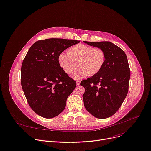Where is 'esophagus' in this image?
I'll return each mask as SVG.
<instances>
[{"mask_svg":"<svg viewBox=\"0 0 151 151\" xmlns=\"http://www.w3.org/2000/svg\"><path fill=\"white\" fill-rule=\"evenodd\" d=\"M80 83H81V81H80V80H77V81H76L77 86H79L80 85Z\"/></svg>","mask_w":151,"mask_h":151,"instance_id":"1","label":"esophagus"}]
</instances>
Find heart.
<instances>
[{"label": "heart", "instance_id": "obj_1", "mask_svg": "<svg viewBox=\"0 0 151 151\" xmlns=\"http://www.w3.org/2000/svg\"><path fill=\"white\" fill-rule=\"evenodd\" d=\"M67 53L59 54L58 63L68 75L73 73L78 63L79 67L72 75L75 79L96 75L101 71L106 61V55L102 49L83 44L70 47Z\"/></svg>", "mask_w": 151, "mask_h": 151}]
</instances>
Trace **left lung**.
I'll list each match as a JSON object with an SVG mask.
<instances>
[{"label": "left lung", "mask_w": 151, "mask_h": 151, "mask_svg": "<svg viewBox=\"0 0 151 151\" xmlns=\"http://www.w3.org/2000/svg\"><path fill=\"white\" fill-rule=\"evenodd\" d=\"M84 42L102 49L106 55L101 71L80 84L85 88L84 104L95 117L107 118L118 111L127 95L130 76L127 58L123 50L110 42Z\"/></svg>", "instance_id": "8db88e82"}]
</instances>
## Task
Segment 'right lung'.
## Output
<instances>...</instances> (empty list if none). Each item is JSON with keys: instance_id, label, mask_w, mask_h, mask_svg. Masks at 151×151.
Masks as SVG:
<instances>
[{"instance_id": "right-lung-1", "label": "right lung", "mask_w": 151, "mask_h": 151, "mask_svg": "<svg viewBox=\"0 0 151 151\" xmlns=\"http://www.w3.org/2000/svg\"><path fill=\"white\" fill-rule=\"evenodd\" d=\"M77 40L51 38L37 41L28 51L21 67V86L27 102L39 116L52 118L64 110L76 82L64 72L58 58Z\"/></svg>"}]
</instances>
